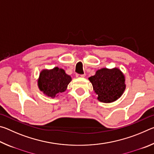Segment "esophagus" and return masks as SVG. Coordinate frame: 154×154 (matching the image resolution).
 I'll return each mask as SVG.
<instances>
[{"label":"esophagus","mask_w":154,"mask_h":154,"mask_svg":"<svg viewBox=\"0 0 154 154\" xmlns=\"http://www.w3.org/2000/svg\"><path fill=\"white\" fill-rule=\"evenodd\" d=\"M85 75H79V74H76V77L77 78H81V77H84Z\"/></svg>","instance_id":"esophagus-1"}]
</instances>
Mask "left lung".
<instances>
[{
	"label": "left lung",
	"instance_id": "1",
	"mask_svg": "<svg viewBox=\"0 0 154 154\" xmlns=\"http://www.w3.org/2000/svg\"><path fill=\"white\" fill-rule=\"evenodd\" d=\"M93 90L102 103H111L121 97L126 90L125 75L118 68H103L88 78Z\"/></svg>",
	"mask_w": 154,
	"mask_h": 154
}]
</instances>
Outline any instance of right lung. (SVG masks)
Wrapping results in <instances>:
<instances>
[{
	"instance_id": "obj_1",
	"label": "right lung",
	"mask_w": 154,
	"mask_h": 154,
	"mask_svg": "<svg viewBox=\"0 0 154 154\" xmlns=\"http://www.w3.org/2000/svg\"><path fill=\"white\" fill-rule=\"evenodd\" d=\"M71 81V77L64 69L56 66L51 69H43L40 72L37 85L46 96L54 98L65 92Z\"/></svg>"
}]
</instances>
